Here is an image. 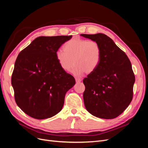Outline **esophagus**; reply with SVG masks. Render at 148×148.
Returning <instances> with one entry per match:
<instances>
[{
	"label": "esophagus",
	"mask_w": 148,
	"mask_h": 148,
	"mask_svg": "<svg viewBox=\"0 0 148 148\" xmlns=\"http://www.w3.org/2000/svg\"><path fill=\"white\" fill-rule=\"evenodd\" d=\"M75 80H76V82H77V83H80L82 82V79H80V78H76Z\"/></svg>",
	"instance_id": "esophagus-1"
}]
</instances>
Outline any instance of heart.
I'll use <instances>...</instances> for the list:
<instances>
[{
	"instance_id": "heart-1",
	"label": "heart",
	"mask_w": 148,
	"mask_h": 148,
	"mask_svg": "<svg viewBox=\"0 0 148 148\" xmlns=\"http://www.w3.org/2000/svg\"><path fill=\"white\" fill-rule=\"evenodd\" d=\"M64 50L56 52L57 60L61 68L66 71H70L75 63L73 73L76 75L92 73L101 62V47L95 41L73 38L64 44Z\"/></svg>"
}]
</instances>
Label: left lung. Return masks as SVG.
<instances>
[{"label": "left lung", "mask_w": 148, "mask_h": 148, "mask_svg": "<svg viewBox=\"0 0 148 148\" xmlns=\"http://www.w3.org/2000/svg\"><path fill=\"white\" fill-rule=\"evenodd\" d=\"M99 44L101 62L83 79V100L89 113L96 117L112 119L127 108L133 98L135 81L131 62L113 40L102 33L80 34Z\"/></svg>", "instance_id": "1"}]
</instances>
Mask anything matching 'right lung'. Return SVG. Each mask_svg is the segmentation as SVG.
I'll use <instances>...</instances> for the list:
<instances>
[{"instance_id": "right-lung-1", "label": "right lung", "mask_w": 148, "mask_h": 148, "mask_svg": "<svg viewBox=\"0 0 148 148\" xmlns=\"http://www.w3.org/2000/svg\"><path fill=\"white\" fill-rule=\"evenodd\" d=\"M72 36H40L18 56L12 76L16 104L36 119L51 118L62 110L66 92L75 84L62 69L56 52Z\"/></svg>"}]
</instances>
